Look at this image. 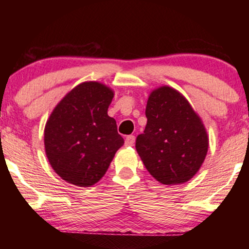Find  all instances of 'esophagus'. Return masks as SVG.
<instances>
[{
    "label": "esophagus",
    "mask_w": 249,
    "mask_h": 249,
    "mask_svg": "<svg viewBox=\"0 0 249 249\" xmlns=\"http://www.w3.org/2000/svg\"><path fill=\"white\" fill-rule=\"evenodd\" d=\"M134 141H136V137L127 136L126 138H125V145H126V146H132L134 144Z\"/></svg>",
    "instance_id": "esophagus-1"
}]
</instances>
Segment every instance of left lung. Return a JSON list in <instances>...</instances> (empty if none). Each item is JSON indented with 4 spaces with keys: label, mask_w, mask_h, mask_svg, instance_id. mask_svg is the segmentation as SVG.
<instances>
[{
    "label": "left lung",
    "mask_w": 249,
    "mask_h": 249,
    "mask_svg": "<svg viewBox=\"0 0 249 249\" xmlns=\"http://www.w3.org/2000/svg\"><path fill=\"white\" fill-rule=\"evenodd\" d=\"M147 124L136 139L146 170L164 185L188 181L199 171L208 150L204 124L184 96L170 87L148 97Z\"/></svg>",
    "instance_id": "left-lung-1"
}]
</instances>
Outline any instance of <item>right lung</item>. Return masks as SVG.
I'll return each mask as SVG.
<instances>
[{
  "instance_id": "1",
  "label": "right lung",
  "mask_w": 249,
  "mask_h": 249,
  "mask_svg": "<svg viewBox=\"0 0 249 249\" xmlns=\"http://www.w3.org/2000/svg\"><path fill=\"white\" fill-rule=\"evenodd\" d=\"M112 90L85 82L53 108L44 130L45 153L65 181L89 187L102 179L124 144L116 121L107 115Z\"/></svg>"
}]
</instances>
